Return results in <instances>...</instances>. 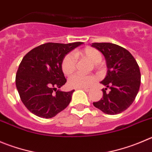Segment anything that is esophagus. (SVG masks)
<instances>
[{
    "label": "esophagus",
    "mask_w": 152,
    "mask_h": 152,
    "mask_svg": "<svg viewBox=\"0 0 152 152\" xmlns=\"http://www.w3.org/2000/svg\"><path fill=\"white\" fill-rule=\"evenodd\" d=\"M79 89H82V90L85 91H86V92H88L91 91L90 88H79Z\"/></svg>",
    "instance_id": "34e87169"
}]
</instances>
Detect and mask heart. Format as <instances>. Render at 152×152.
<instances>
[{
	"instance_id": "heart-1",
	"label": "heart",
	"mask_w": 152,
	"mask_h": 152,
	"mask_svg": "<svg viewBox=\"0 0 152 152\" xmlns=\"http://www.w3.org/2000/svg\"><path fill=\"white\" fill-rule=\"evenodd\" d=\"M75 55L79 58L86 59L94 64L97 65L102 61V54L100 51L94 48L88 47L83 50L78 51ZM76 58L72 53H69L64 56L61 63L62 71L65 75H71L76 69ZM97 78L94 75H83L76 73L69 77L68 83L73 88H87L91 86L96 81Z\"/></svg>"
}]
</instances>
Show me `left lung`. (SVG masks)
<instances>
[{"instance_id": "obj_1", "label": "left lung", "mask_w": 152, "mask_h": 152, "mask_svg": "<svg viewBox=\"0 0 152 152\" xmlns=\"http://www.w3.org/2000/svg\"><path fill=\"white\" fill-rule=\"evenodd\" d=\"M91 46L105 57L107 73L100 83L103 97L93 103L96 108L108 115H117L127 110L135 100L140 89L141 74L133 55L124 48L110 42H94ZM109 87L110 92L106 91Z\"/></svg>"}]
</instances>
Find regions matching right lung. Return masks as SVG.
I'll list each match as a JSON object with an SVG mask.
<instances>
[{
	"label": "right lung",
	"mask_w": 152,
	"mask_h": 152,
	"mask_svg": "<svg viewBox=\"0 0 152 152\" xmlns=\"http://www.w3.org/2000/svg\"><path fill=\"white\" fill-rule=\"evenodd\" d=\"M82 44L48 42L25 55L17 70L15 86L21 100L31 113L51 118L69 104L74 90H57L66 83L61 63L65 55Z\"/></svg>",
	"instance_id": "obj_1"
}]
</instances>
